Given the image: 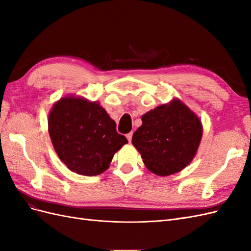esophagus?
Listing matches in <instances>:
<instances>
[{"label": "esophagus", "instance_id": "esophagus-1", "mask_svg": "<svg viewBox=\"0 0 251 251\" xmlns=\"http://www.w3.org/2000/svg\"><path fill=\"white\" fill-rule=\"evenodd\" d=\"M126 138H127L128 142H131V141H132V136H133V133L131 132V133H128V134H126Z\"/></svg>", "mask_w": 251, "mask_h": 251}]
</instances>
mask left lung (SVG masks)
<instances>
[{"instance_id": "8db88e82", "label": "left lung", "mask_w": 251, "mask_h": 251, "mask_svg": "<svg viewBox=\"0 0 251 251\" xmlns=\"http://www.w3.org/2000/svg\"><path fill=\"white\" fill-rule=\"evenodd\" d=\"M141 119L132 143L151 173L169 176L193 160L201 141L202 125L184 103L174 100L144 114Z\"/></svg>"}]
</instances>
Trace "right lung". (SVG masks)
<instances>
[{"label": "right lung", "instance_id": "right-lung-1", "mask_svg": "<svg viewBox=\"0 0 251 251\" xmlns=\"http://www.w3.org/2000/svg\"><path fill=\"white\" fill-rule=\"evenodd\" d=\"M48 126L60 160L72 172L85 176L108 170L114 154L127 143L100 103L80 97L59 100L49 114Z\"/></svg>", "mask_w": 251, "mask_h": 251}]
</instances>
